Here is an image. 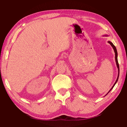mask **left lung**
I'll return each instance as SVG.
<instances>
[{"mask_svg":"<svg viewBox=\"0 0 127 127\" xmlns=\"http://www.w3.org/2000/svg\"><path fill=\"white\" fill-rule=\"evenodd\" d=\"M104 36H108V35H104ZM108 43H109V44H111V46L112 47V48H113V50H114V52H115V61H116V65H117V67H118V77H117V79H116V82H115V83H114V84H113V86H112V87L111 88V90L109 91H108V93L106 94V95H107L109 93V92L111 91V90H112V88H113V87L115 86V85L116 84V83L118 82V79H119V63H118V52H117V50H116V47L114 45H113V43L111 42V41H108Z\"/></svg>","mask_w":127,"mask_h":127,"instance_id":"8db88e82","label":"left lung"}]
</instances>
